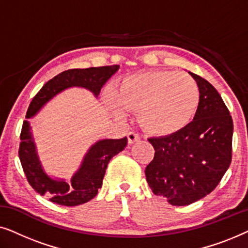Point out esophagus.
Wrapping results in <instances>:
<instances>
[{"label":"esophagus","mask_w":248,"mask_h":248,"mask_svg":"<svg viewBox=\"0 0 248 248\" xmlns=\"http://www.w3.org/2000/svg\"><path fill=\"white\" fill-rule=\"evenodd\" d=\"M140 140V137L137 133H134V132H130V133H127V141H128V144H133L135 142H138Z\"/></svg>","instance_id":"34e87169"}]
</instances>
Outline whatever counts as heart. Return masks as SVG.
Returning <instances> with one entry per match:
<instances>
[{
	"label": "heart",
	"instance_id": "heart-1",
	"mask_svg": "<svg viewBox=\"0 0 248 248\" xmlns=\"http://www.w3.org/2000/svg\"><path fill=\"white\" fill-rule=\"evenodd\" d=\"M117 116L123 109L138 113L140 127L151 137H171L187 128L198 114L200 89L184 73L142 71L124 77L113 90Z\"/></svg>",
	"mask_w": 248,
	"mask_h": 248
}]
</instances>
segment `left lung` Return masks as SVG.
I'll use <instances>...</instances> for the list:
<instances>
[{"instance_id": "left-lung-1", "label": "left lung", "mask_w": 248, "mask_h": 248, "mask_svg": "<svg viewBox=\"0 0 248 248\" xmlns=\"http://www.w3.org/2000/svg\"><path fill=\"white\" fill-rule=\"evenodd\" d=\"M201 99L187 128L166 138H151L155 157L145 177L155 195L171 205H188L217 187L232 162L233 124L228 108L211 83L188 72Z\"/></svg>"}]
</instances>
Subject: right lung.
<instances>
[{"label": "right lung", "mask_w": 248, "mask_h": 248, "mask_svg": "<svg viewBox=\"0 0 248 248\" xmlns=\"http://www.w3.org/2000/svg\"><path fill=\"white\" fill-rule=\"evenodd\" d=\"M118 69L120 65L64 71L44 84L29 105L20 135L19 158L29 184L38 194L48 195L54 203L76 206L93 200L103 185L108 162L124 150L127 138L118 140L103 139L91 144L71 181L66 182L64 178L55 177L46 171L39 158L29 118L36 116L54 97L70 88H82L98 98L101 88Z\"/></svg>", "instance_id": "1"}]
</instances>
